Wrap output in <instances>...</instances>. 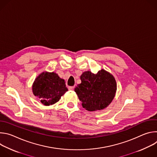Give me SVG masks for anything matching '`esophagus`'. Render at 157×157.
Here are the masks:
<instances>
[{
	"label": "esophagus",
	"mask_w": 157,
	"mask_h": 157,
	"mask_svg": "<svg viewBox=\"0 0 157 157\" xmlns=\"http://www.w3.org/2000/svg\"><path fill=\"white\" fill-rule=\"evenodd\" d=\"M74 87H75V86H69L68 87V89L69 90H73V89H74Z\"/></svg>",
	"instance_id": "esophagus-1"
}]
</instances>
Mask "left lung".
I'll list each match as a JSON object with an SVG mask.
<instances>
[{
	"mask_svg": "<svg viewBox=\"0 0 157 157\" xmlns=\"http://www.w3.org/2000/svg\"><path fill=\"white\" fill-rule=\"evenodd\" d=\"M81 83L75 91L82 102V107L89 111L102 110L113 100L117 84L114 76L104 70L96 74L91 71L84 72L81 77Z\"/></svg>",
	"mask_w": 157,
	"mask_h": 157,
	"instance_id": "obj_1",
	"label": "left lung"
}]
</instances>
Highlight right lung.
Here are the masks:
<instances>
[{
  "mask_svg": "<svg viewBox=\"0 0 157 157\" xmlns=\"http://www.w3.org/2000/svg\"><path fill=\"white\" fill-rule=\"evenodd\" d=\"M33 94L41 99V102L50 105L58 102L61 97L68 91L65 81L55 73H42L33 82Z\"/></svg>",
  "mask_w": 157,
  "mask_h": 157,
  "instance_id": "add662e5",
  "label": "right lung"
}]
</instances>
